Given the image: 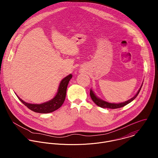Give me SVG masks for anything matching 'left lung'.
Here are the masks:
<instances>
[{"mask_svg":"<svg viewBox=\"0 0 158 158\" xmlns=\"http://www.w3.org/2000/svg\"><path fill=\"white\" fill-rule=\"evenodd\" d=\"M143 85V84H142ZM142 85L141 86V87L140 88L139 90H138L137 93L135 95V96H134L133 98H131V99L128 100V101L127 102H123V103H108V102H105L103 100H100V98H97L95 95L94 94V93L93 92V91L90 89V96L91 97V99L92 100V101L98 106L101 107V108H110V109H117V108H122L125 105H127V104L130 103L131 102H132L133 100H135L136 97L138 95L140 90L141 89V88L142 86Z\"/></svg>","mask_w":158,"mask_h":158,"instance_id":"1","label":"left lung"}]
</instances>
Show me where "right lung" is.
<instances>
[{"mask_svg":"<svg viewBox=\"0 0 158 158\" xmlns=\"http://www.w3.org/2000/svg\"><path fill=\"white\" fill-rule=\"evenodd\" d=\"M72 77V75L70 74L66 77H65L64 79L62 80V81L60 84L58 91L56 96L49 102H45L42 104H40V105L30 104V103H27L23 102V100L21 99L19 97H18V98L25 106H26L29 110L33 111V112L42 113V114L53 112L56 110H58V108H60L61 106V105L63 104L66 98L68 83Z\"/></svg>","mask_w":158,"mask_h":158,"instance_id":"1","label":"right lung"}]
</instances>
